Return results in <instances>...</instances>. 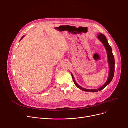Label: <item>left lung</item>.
<instances>
[{
    "label": "left lung",
    "mask_w": 128,
    "mask_h": 128,
    "mask_svg": "<svg viewBox=\"0 0 128 128\" xmlns=\"http://www.w3.org/2000/svg\"><path fill=\"white\" fill-rule=\"evenodd\" d=\"M97 37H98V38L99 39V40L103 43L105 48H106V49L107 51V54H108V64H109V66H110V72H109V75H108V78L106 83H105L104 84V85H103L100 88L98 89H87L82 87L81 86H79L76 83V82L74 80L73 74L71 73V76H72L73 80L74 81L75 85H76V86L78 87L79 89H81L82 90H83V91L87 92H98L99 91L102 90V89H103L105 87H106L107 85H108L110 83L114 76L115 59H114V56L113 54H112V48L110 46V44H108L106 36H105L104 34H99L98 36Z\"/></svg>",
    "instance_id": "8db88e82"
}]
</instances>
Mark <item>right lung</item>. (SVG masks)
I'll return each mask as SVG.
<instances>
[{
    "label": "right lung",
    "mask_w": 128,
    "mask_h": 128,
    "mask_svg": "<svg viewBox=\"0 0 128 128\" xmlns=\"http://www.w3.org/2000/svg\"><path fill=\"white\" fill-rule=\"evenodd\" d=\"M24 36H22V38H21V39H20V40H22V38H24Z\"/></svg>",
    "instance_id": "add662e5"
}]
</instances>
